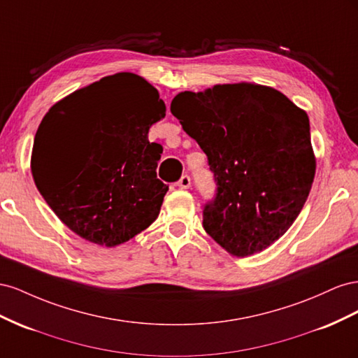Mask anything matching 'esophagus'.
Here are the masks:
<instances>
[{
  "instance_id": "obj_1",
  "label": "esophagus",
  "mask_w": 358,
  "mask_h": 358,
  "mask_svg": "<svg viewBox=\"0 0 358 358\" xmlns=\"http://www.w3.org/2000/svg\"><path fill=\"white\" fill-rule=\"evenodd\" d=\"M177 186L180 189H189L190 187V177L187 176V173H185L178 181H177Z\"/></svg>"
}]
</instances>
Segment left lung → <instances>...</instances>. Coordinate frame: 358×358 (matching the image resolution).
<instances>
[{
    "mask_svg": "<svg viewBox=\"0 0 358 358\" xmlns=\"http://www.w3.org/2000/svg\"><path fill=\"white\" fill-rule=\"evenodd\" d=\"M171 112L207 155L217 186L202 211L208 236L234 257L279 240L315 177L308 114L280 91L248 83L185 91Z\"/></svg>",
    "mask_w": 358,
    "mask_h": 358,
    "instance_id": "obj_1",
    "label": "left lung"
}]
</instances>
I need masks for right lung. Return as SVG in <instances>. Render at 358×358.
I'll return each instance as SVG.
<instances>
[{
  "mask_svg": "<svg viewBox=\"0 0 358 358\" xmlns=\"http://www.w3.org/2000/svg\"><path fill=\"white\" fill-rule=\"evenodd\" d=\"M165 115L157 90L134 73L106 76L49 109L31 171L67 228L114 248L157 219L168 186L156 172L162 145L148 130Z\"/></svg>",
  "mask_w": 358,
  "mask_h": 358,
  "instance_id": "obj_1",
  "label": "right lung"
}]
</instances>
